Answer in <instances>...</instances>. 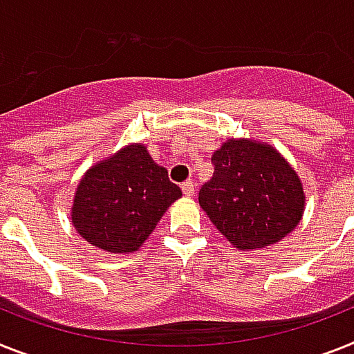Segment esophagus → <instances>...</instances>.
Returning a JSON list of instances; mask_svg holds the SVG:
<instances>
[{"label":"esophagus","instance_id":"obj_1","mask_svg":"<svg viewBox=\"0 0 354 354\" xmlns=\"http://www.w3.org/2000/svg\"><path fill=\"white\" fill-rule=\"evenodd\" d=\"M180 188H183V194L186 195V197H194V194H195L194 180H186V183H183V186H180Z\"/></svg>","mask_w":354,"mask_h":354}]
</instances>
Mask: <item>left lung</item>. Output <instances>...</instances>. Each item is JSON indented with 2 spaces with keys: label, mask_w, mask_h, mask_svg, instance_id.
<instances>
[{
  "label": "left lung",
  "mask_w": 354,
  "mask_h": 354,
  "mask_svg": "<svg viewBox=\"0 0 354 354\" xmlns=\"http://www.w3.org/2000/svg\"><path fill=\"white\" fill-rule=\"evenodd\" d=\"M212 162L213 177L198 192V204L230 244L257 250L297 227L306 203L302 183L273 146L227 139Z\"/></svg>",
  "instance_id": "obj_1"
}]
</instances>
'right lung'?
Wrapping results in <instances>:
<instances>
[{"label":"right lung","mask_w":354,"mask_h":354,"mask_svg":"<svg viewBox=\"0 0 354 354\" xmlns=\"http://www.w3.org/2000/svg\"><path fill=\"white\" fill-rule=\"evenodd\" d=\"M183 195L146 146H124L93 165L77 184L72 224L84 241L110 253H133Z\"/></svg>","instance_id":"1"}]
</instances>
